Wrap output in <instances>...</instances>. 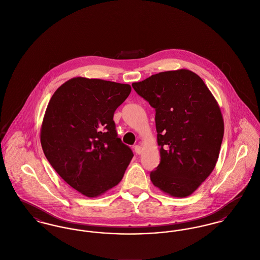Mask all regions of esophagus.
Here are the masks:
<instances>
[{
  "mask_svg": "<svg viewBox=\"0 0 260 260\" xmlns=\"http://www.w3.org/2000/svg\"><path fill=\"white\" fill-rule=\"evenodd\" d=\"M134 151H135V153H136L137 155H140V154L142 153V147L139 146V145L135 146V147H134Z\"/></svg>",
  "mask_w": 260,
  "mask_h": 260,
  "instance_id": "esophagus-1",
  "label": "esophagus"
}]
</instances>
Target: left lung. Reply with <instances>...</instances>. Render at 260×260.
I'll use <instances>...</instances> for the list:
<instances>
[{"mask_svg":"<svg viewBox=\"0 0 260 260\" xmlns=\"http://www.w3.org/2000/svg\"><path fill=\"white\" fill-rule=\"evenodd\" d=\"M156 110L160 162L153 184L173 196L191 195L213 172L224 137L219 104L203 80L189 70L161 72L133 83Z\"/></svg>","mask_w":260,"mask_h":260,"instance_id":"8db88e82","label":"left lung"}]
</instances>
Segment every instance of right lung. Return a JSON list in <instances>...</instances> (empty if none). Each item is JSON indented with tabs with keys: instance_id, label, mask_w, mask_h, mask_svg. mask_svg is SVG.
Returning <instances> with one entry per match:
<instances>
[{
	"instance_id": "obj_1",
	"label": "right lung",
	"mask_w": 260,
	"mask_h": 260,
	"mask_svg": "<svg viewBox=\"0 0 260 260\" xmlns=\"http://www.w3.org/2000/svg\"><path fill=\"white\" fill-rule=\"evenodd\" d=\"M130 92V85L77 77L58 87L47 105L40 130L44 155L87 197L116 186L134 156L117 137L113 121Z\"/></svg>"
}]
</instances>
